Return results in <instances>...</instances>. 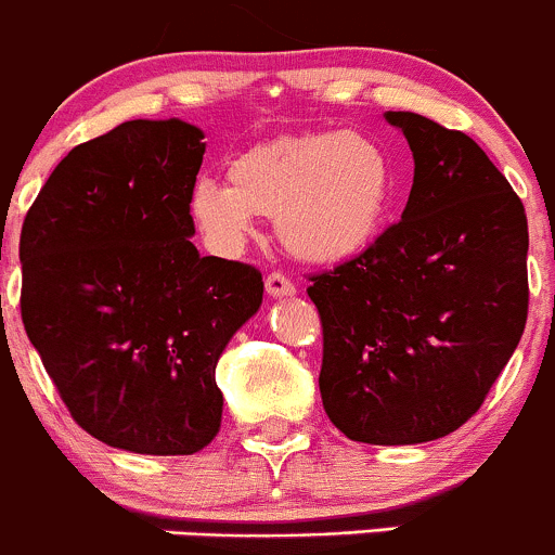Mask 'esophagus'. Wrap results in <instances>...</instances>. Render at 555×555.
<instances>
[{
  "label": "esophagus",
  "mask_w": 555,
  "mask_h": 555,
  "mask_svg": "<svg viewBox=\"0 0 555 555\" xmlns=\"http://www.w3.org/2000/svg\"><path fill=\"white\" fill-rule=\"evenodd\" d=\"M264 288H267V296H270V299H288V296L296 294V285L291 283L285 275H280V272L267 275Z\"/></svg>",
  "instance_id": "esophagus-1"
}]
</instances>
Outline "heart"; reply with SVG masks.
<instances>
[{"mask_svg": "<svg viewBox=\"0 0 555 555\" xmlns=\"http://www.w3.org/2000/svg\"><path fill=\"white\" fill-rule=\"evenodd\" d=\"M395 201V166L373 137L331 129L256 142L228 180L198 177L188 214L219 251H235L256 217L278 224L283 248L309 264L351 259L380 235Z\"/></svg>", "mask_w": 555, "mask_h": 555, "instance_id": "1", "label": "heart"}]
</instances>
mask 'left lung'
<instances>
[{
    "label": "left lung",
    "mask_w": 555,
    "mask_h": 555,
    "mask_svg": "<svg viewBox=\"0 0 555 555\" xmlns=\"http://www.w3.org/2000/svg\"><path fill=\"white\" fill-rule=\"evenodd\" d=\"M413 151L402 222L314 275L327 418L365 444H421L461 428L527 325V214L468 134L386 111Z\"/></svg>",
    "instance_id": "1"
}]
</instances>
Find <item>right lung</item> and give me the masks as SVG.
<instances>
[{"label":"right lung","mask_w":555,"mask_h":555,"mask_svg":"<svg viewBox=\"0 0 555 555\" xmlns=\"http://www.w3.org/2000/svg\"><path fill=\"white\" fill-rule=\"evenodd\" d=\"M204 132L124 121L74 147L21 232V314L74 421L137 455H193L222 426L217 362L261 272L201 256L188 193Z\"/></svg>","instance_id":"right-lung-1"}]
</instances>
